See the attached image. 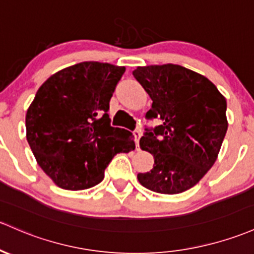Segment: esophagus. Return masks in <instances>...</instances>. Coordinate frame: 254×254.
I'll return each mask as SVG.
<instances>
[{
    "mask_svg": "<svg viewBox=\"0 0 254 254\" xmlns=\"http://www.w3.org/2000/svg\"><path fill=\"white\" fill-rule=\"evenodd\" d=\"M133 135H134L135 138V144H137V150H139V139L141 137V130L137 128V129L133 130Z\"/></svg>",
    "mask_w": 254,
    "mask_h": 254,
    "instance_id": "esophagus-1",
    "label": "esophagus"
}]
</instances>
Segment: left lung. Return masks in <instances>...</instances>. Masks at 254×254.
Instances as JSON below:
<instances>
[{"label": "left lung", "mask_w": 254, "mask_h": 254, "mask_svg": "<svg viewBox=\"0 0 254 254\" xmlns=\"http://www.w3.org/2000/svg\"><path fill=\"white\" fill-rule=\"evenodd\" d=\"M152 100L140 148L152 154L154 167L138 173L146 189L179 193L198 183L214 165L228 129L226 100L208 78L176 64L139 66L133 71Z\"/></svg>", "instance_id": "obj_1"}]
</instances>
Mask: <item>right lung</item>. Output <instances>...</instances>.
Listing matches in <instances>:
<instances>
[{
    "mask_svg": "<svg viewBox=\"0 0 254 254\" xmlns=\"http://www.w3.org/2000/svg\"><path fill=\"white\" fill-rule=\"evenodd\" d=\"M126 69L83 62L40 87L26 113V139L43 172L62 189L99 184L119 152L135 149L132 133L113 127L109 103Z\"/></svg>",
    "mask_w": 254,
    "mask_h": 254,
    "instance_id": "right-lung-1",
    "label": "right lung"
}]
</instances>
